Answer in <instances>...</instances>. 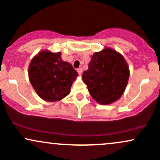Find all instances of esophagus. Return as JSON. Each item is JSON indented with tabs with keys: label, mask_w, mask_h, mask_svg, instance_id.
<instances>
[{
	"label": "esophagus",
	"mask_w": 160,
	"mask_h": 160,
	"mask_svg": "<svg viewBox=\"0 0 160 160\" xmlns=\"http://www.w3.org/2000/svg\"><path fill=\"white\" fill-rule=\"evenodd\" d=\"M82 71H83V70H82V68H78V69H77V72H78V73L80 75H82Z\"/></svg>",
	"instance_id": "obj_1"
}]
</instances>
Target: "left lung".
Returning <instances> with one entry per match:
<instances>
[{
	"instance_id": "1",
	"label": "left lung",
	"mask_w": 160,
	"mask_h": 160,
	"mask_svg": "<svg viewBox=\"0 0 160 160\" xmlns=\"http://www.w3.org/2000/svg\"><path fill=\"white\" fill-rule=\"evenodd\" d=\"M129 76L130 70L123 56L106 47L92 56L82 80L94 101L101 104H109L121 97Z\"/></svg>"
}]
</instances>
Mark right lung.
Here are the masks:
<instances>
[{
    "instance_id": "right-lung-1",
    "label": "right lung",
    "mask_w": 160,
    "mask_h": 160,
    "mask_svg": "<svg viewBox=\"0 0 160 160\" xmlns=\"http://www.w3.org/2000/svg\"><path fill=\"white\" fill-rule=\"evenodd\" d=\"M29 79L37 94L44 101H57L70 93L78 74L61 52L41 51L34 56L28 68Z\"/></svg>"
}]
</instances>
